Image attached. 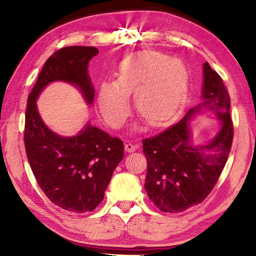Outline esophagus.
<instances>
[{
  "mask_svg": "<svg viewBox=\"0 0 256 256\" xmlns=\"http://www.w3.org/2000/svg\"><path fill=\"white\" fill-rule=\"evenodd\" d=\"M138 148V144H133L131 142L125 143V150L128 152V153H132V152H134Z\"/></svg>",
  "mask_w": 256,
  "mask_h": 256,
  "instance_id": "1",
  "label": "esophagus"
}]
</instances>
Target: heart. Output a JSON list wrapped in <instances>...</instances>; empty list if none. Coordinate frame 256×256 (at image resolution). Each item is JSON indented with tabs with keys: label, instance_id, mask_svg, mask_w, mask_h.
Returning a JSON list of instances; mask_svg holds the SVG:
<instances>
[{
	"label": "heart",
	"instance_id": "b5f03b06",
	"mask_svg": "<svg viewBox=\"0 0 256 256\" xmlns=\"http://www.w3.org/2000/svg\"><path fill=\"white\" fill-rule=\"evenodd\" d=\"M135 91L138 112L150 125L172 118L186 101L188 72L182 62L160 52H143L121 64L118 79L100 84V111L106 123L120 128L131 111L130 94Z\"/></svg>",
	"mask_w": 256,
	"mask_h": 256
}]
</instances>
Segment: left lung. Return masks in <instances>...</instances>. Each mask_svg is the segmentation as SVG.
Masks as SVG:
<instances>
[{
	"label": "left lung",
	"mask_w": 256,
	"mask_h": 256,
	"mask_svg": "<svg viewBox=\"0 0 256 256\" xmlns=\"http://www.w3.org/2000/svg\"><path fill=\"white\" fill-rule=\"evenodd\" d=\"M204 100L180 121L142 140L148 160L145 189L160 211L182 212L208 197L226 166L233 140L230 96L224 80L204 64ZM202 108L216 113L222 130L206 146H194L190 140L188 118Z\"/></svg>",
	"instance_id": "obj_1"
}]
</instances>
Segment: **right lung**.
Here are the masks:
<instances>
[{"label":"right lung","mask_w":256,"mask_h":256,"mask_svg":"<svg viewBox=\"0 0 256 256\" xmlns=\"http://www.w3.org/2000/svg\"><path fill=\"white\" fill-rule=\"evenodd\" d=\"M96 54V47L86 46L54 52L32 86L25 112V150L37 184L54 204L77 214L94 210L102 201L114 170L123 160V142L91 124L76 136H59L42 121L36 99L48 84L66 81L78 86L91 104L94 89L88 64Z\"/></svg>","instance_id":"add662e5"}]
</instances>
